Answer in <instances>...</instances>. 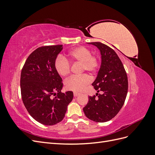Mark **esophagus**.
<instances>
[{"label": "esophagus", "instance_id": "obj_1", "mask_svg": "<svg viewBox=\"0 0 155 155\" xmlns=\"http://www.w3.org/2000/svg\"><path fill=\"white\" fill-rule=\"evenodd\" d=\"M80 94H79V92H74V97H77L78 96H79Z\"/></svg>", "mask_w": 155, "mask_h": 155}]
</instances>
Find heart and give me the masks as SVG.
I'll use <instances>...</instances> for the list:
<instances>
[{
	"instance_id": "1",
	"label": "heart",
	"mask_w": 155,
	"mask_h": 155,
	"mask_svg": "<svg viewBox=\"0 0 155 155\" xmlns=\"http://www.w3.org/2000/svg\"><path fill=\"white\" fill-rule=\"evenodd\" d=\"M68 56L69 60L72 62L81 63V71H87L89 73H96L100 66L99 58L92 55L91 50L85 46H78L70 50ZM55 68L61 76L66 77L70 72L71 65L68 61L62 56L55 59ZM91 78L87 74L79 76H72L65 81V87L69 91L80 92L85 89L87 85L91 83Z\"/></svg>"
}]
</instances>
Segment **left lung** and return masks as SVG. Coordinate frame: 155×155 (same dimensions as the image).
<instances>
[{"label":"left lung","instance_id":"8db88e82","mask_svg":"<svg viewBox=\"0 0 155 155\" xmlns=\"http://www.w3.org/2000/svg\"><path fill=\"white\" fill-rule=\"evenodd\" d=\"M88 44L97 46L100 50L101 67L92 85L97 92L103 94L89 96L83 112L88 119L96 122H105L113 118L124 104L128 90L127 76L113 49L100 42Z\"/></svg>","mask_w":155,"mask_h":155}]
</instances>
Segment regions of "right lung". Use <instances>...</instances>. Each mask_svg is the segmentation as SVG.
<instances>
[{"instance_id": "right-lung-1", "label": "right lung", "mask_w": 155, "mask_h": 155, "mask_svg": "<svg viewBox=\"0 0 155 155\" xmlns=\"http://www.w3.org/2000/svg\"><path fill=\"white\" fill-rule=\"evenodd\" d=\"M63 45L43 46L27 58L21 74V92L23 104L33 118L53 125L64 118L73 92H61L62 78L55 68V61ZM56 96L51 97L52 95Z\"/></svg>"}]
</instances>
